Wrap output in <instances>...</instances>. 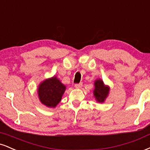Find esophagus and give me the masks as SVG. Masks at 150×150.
Listing matches in <instances>:
<instances>
[{"label": "esophagus", "instance_id": "obj_1", "mask_svg": "<svg viewBox=\"0 0 150 150\" xmlns=\"http://www.w3.org/2000/svg\"><path fill=\"white\" fill-rule=\"evenodd\" d=\"M82 86V83H80V84H75V87L76 88V89H80L81 87Z\"/></svg>", "mask_w": 150, "mask_h": 150}]
</instances>
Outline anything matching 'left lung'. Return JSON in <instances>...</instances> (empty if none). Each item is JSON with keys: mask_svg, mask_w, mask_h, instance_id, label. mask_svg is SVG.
Listing matches in <instances>:
<instances>
[{"mask_svg": "<svg viewBox=\"0 0 150 150\" xmlns=\"http://www.w3.org/2000/svg\"><path fill=\"white\" fill-rule=\"evenodd\" d=\"M110 93V86L105 85L101 79L94 81V89L93 91V96L98 103H104Z\"/></svg>", "mask_w": 150, "mask_h": 150, "instance_id": "8db88e82", "label": "left lung"}]
</instances>
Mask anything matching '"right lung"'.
I'll use <instances>...</instances> for the list:
<instances>
[{
    "label": "right lung",
    "instance_id": "1",
    "mask_svg": "<svg viewBox=\"0 0 150 150\" xmlns=\"http://www.w3.org/2000/svg\"><path fill=\"white\" fill-rule=\"evenodd\" d=\"M66 86L57 76L46 79L40 83L38 95L41 103L48 108H54L61 101Z\"/></svg>",
    "mask_w": 150,
    "mask_h": 150
}]
</instances>
